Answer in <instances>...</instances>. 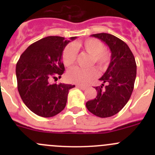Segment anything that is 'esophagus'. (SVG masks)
Masks as SVG:
<instances>
[{
  "label": "esophagus",
  "instance_id": "esophagus-1",
  "mask_svg": "<svg viewBox=\"0 0 155 155\" xmlns=\"http://www.w3.org/2000/svg\"><path fill=\"white\" fill-rule=\"evenodd\" d=\"M76 87H79V88H80V89H82V90H85V89H86V86H84V85H76Z\"/></svg>",
  "mask_w": 155,
  "mask_h": 155
}]
</instances>
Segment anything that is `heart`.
<instances>
[{
  "mask_svg": "<svg viewBox=\"0 0 155 155\" xmlns=\"http://www.w3.org/2000/svg\"><path fill=\"white\" fill-rule=\"evenodd\" d=\"M78 49H82L91 54L90 65L94 64L101 70L107 69L109 63L110 55L104 46L97 39H87L85 41H79L73 44H69L64 48L62 52V61L66 67H70L75 63L77 58ZM97 75L94 68H81L76 67L68 70L67 78L73 83L85 85L93 80Z\"/></svg>",
  "mask_w": 155,
  "mask_h": 155,
  "instance_id": "1",
  "label": "heart"
}]
</instances>
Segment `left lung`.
I'll use <instances>...</instances> for the list:
<instances>
[{
	"mask_svg": "<svg viewBox=\"0 0 155 155\" xmlns=\"http://www.w3.org/2000/svg\"><path fill=\"white\" fill-rule=\"evenodd\" d=\"M91 36L109 46L111 61L107 71L99 79L102 85L94 87L97 92L96 97L87 101L86 107L96 116L108 118L120 112L129 101L137 76V64L131 50L119 38L107 33Z\"/></svg>",
	"mask_w": 155,
	"mask_h": 155,
	"instance_id": "1",
	"label": "left lung"
}]
</instances>
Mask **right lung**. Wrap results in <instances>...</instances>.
Segmentation results:
<instances>
[{
  "mask_svg": "<svg viewBox=\"0 0 155 155\" xmlns=\"http://www.w3.org/2000/svg\"><path fill=\"white\" fill-rule=\"evenodd\" d=\"M75 39L70 37V40ZM70 40L56 36L45 37L29 46L17 62L18 93L26 107L39 116L49 118L61 112L69 91L75 87L49 82L51 78L60 79L64 73L62 52Z\"/></svg>",
  "mask_w": 155,
  "mask_h": 155,
  "instance_id": "1",
  "label": "right lung"
}]
</instances>
